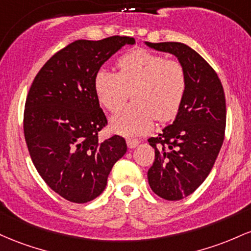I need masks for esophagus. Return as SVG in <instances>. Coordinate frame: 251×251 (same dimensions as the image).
<instances>
[{
    "label": "esophagus",
    "instance_id": "obj_1",
    "mask_svg": "<svg viewBox=\"0 0 251 251\" xmlns=\"http://www.w3.org/2000/svg\"><path fill=\"white\" fill-rule=\"evenodd\" d=\"M139 143H140V142H139V141H137V140H130V139L126 140V146H128L129 149L135 148L137 145H139Z\"/></svg>",
    "mask_w": 251,
    "mask_h": 251
}]
</instances>
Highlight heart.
Returning <instances> with one entry per match:
<instances>
[{"label":"heart","instance_id":"obj_1","mask_svg":"<svg viewBox=\"0 0 251 251\" xmlns=\"http://www.w3.org/2000/svg\"><path fill=\"white\" fill-rule=\"evenodd\" d=\"M117 73L100 69L94 79L95 94L109 111L116 112L133 90L134 103L111 118V128L126 137L142 136L154 121H168L178 112L186 90L182 65L162 55L136 50L116 63Z\"/></svg>","mask_w":251,"mask_h":251}]
</instances>
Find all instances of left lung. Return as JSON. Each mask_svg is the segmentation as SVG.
I'll use <instances>...</instances> for the list:
<instances>
[{
	"label": "left lung",
	"mask_w": 251,
	"mask_h": 251,
	"mask_svg": "<svg viewBox=\"0 0 251 251\" xmlns=\"http://www.w3.org/2000/svg\"><path fill=\"white\" fill-rule=\"evenodd\" d=\"M145 44L176 55L186 75V90L176 120L148 140L155 149V160L147 174L149 186L166 201H180L206 179L223 145L224 90L215 70L187 45Z\"/></svg>",
	"instance_id": "obj_1"
}]
</instances>
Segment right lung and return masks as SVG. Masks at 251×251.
Returning <instances> with one entry per match:
<instances>
[{"mask_svg": "<svg viewBox=\"0 0 251 251\" xmlns=\"http://www.w3.org/2000/svg\"><path fill=\"white\" fill-rule=\"evenodd\" d=\"M134 44V38L118 35L72 42L41 67L30 86L24 115L28 151L44 181L66 201L97 198L126 154L123 137L98 140L108 121L94 79L111 55Z\"/></svg>", "mask_w": 251, "mask_h": 251, "instance_id": "obj_1", "label": "right lung"}]
</instances>
